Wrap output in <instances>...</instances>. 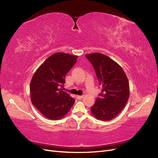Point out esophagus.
<instances>
[{"label": "esophagus", "instance_id": "obj_1", "mask_svg": "<svg viewBox=\"0 0 158 158\" xmlns=\"http://www.w3.org/2000/svg\"><path fill=\"white\" fill-rule=\"evenodd\" d=\"M83 98V95H77V98L78 99H81Z\"/></svg>", "mask_w": 158, "mask_h": 158}]
</instances>
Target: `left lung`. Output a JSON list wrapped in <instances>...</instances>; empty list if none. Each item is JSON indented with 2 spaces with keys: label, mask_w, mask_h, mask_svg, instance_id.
Listing matches in <instances>:
<instances>
[{
  "label": "left lung",
  "mask_w": 158,
  "mask_h": 158,
  "mask_svg": "<svg viewBox=\"0 0 158 158\" xmlns=\"http://www.w3.org/2000/svg\"><path fill=\"white\" fill-rule=\"evenodd\" d=\"M93 65L99 85L100 97L91 107V112L98 120L107 121L115 118L127 103L130 86L121 66L111 58L100 53L86 55Z\"/></svg>",
  "instance_id": "8db88e82"
}]
</instances>
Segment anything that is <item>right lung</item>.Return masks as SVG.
<instances>
[{
    "label": "right lung",
    "instance_id": "1",
    "mask_svg": "<svg viewBox=\"0 0 158 158\" xmlns=\"http://www.w3.org/2000/svg\"><path fill=\"white\" fill-rule=\"evenodd\" d=\"M77 56L57 52L47 58L34 73L30 82L31 101L45 118H63L73 105L75 99L63 91L65 75L76 63Z\"/></svg>",
    "mask_w": 158,
    "mask_h": 158
}]
</instances>
